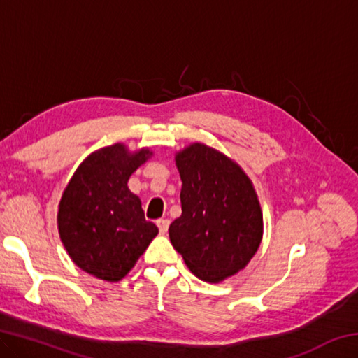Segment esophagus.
Returning <instances> with one entry per match:
<instances>
[{
	"label": "esophagus",
	"instance_id": "esophagus-1",
	"mask_svg": "<svg viewBox=\"0 0 358 358\" xmlns=\"http://www.w3.org/2000/svg\"><path fill=\"white\" fill-rule=\"evenodd\" d=\"M156 224H157V227H159V232H161V234H167L169 224H171V221L164 220V217H162V220H157Z\"/></svg>",
	"mask_w": 358,
	"mask_h": 358
}]
</instances>
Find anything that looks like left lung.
<instances>
[{
  "instance_id": "left-lung-1",
  "label": "left lung",
  "mask_w": 358,
  "mask_h": 358,
  "mask_svg": "<svg viewBox=\"0 0 358 358\" xmlns=\"http://www.w3.org/2000/svg\"><path fill=\"white\" fill-rule=\"evenodd\" d=\"M181 216L169 237L199 280L220 282L243 270L262 240L257 194L238 164L215 148L192 143L175 156Z\"/></svg>"
}]
</instances>
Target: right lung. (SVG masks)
I'll use <instances>...</instances> for the list:
<instances>
[{
	"label": "right lung",
	"mask_w": 358,
	"mask_h": 358,
	"mask_svg": "<svg viewBox=\"0 0 358 358\" xmlns=\"http://www.w3.org/2000/svg\"><path fill=\"white\" fill-rule=\"evenodd\" d=\"M151 156L148 148L129 153L123 143L90 155L59 201V238L74 264L104 281H120L129 273L157 235L145 220L141 199L128 180Z\"/></svg>",
	"instance_id": "right-lung-1"
}]
</instances>
